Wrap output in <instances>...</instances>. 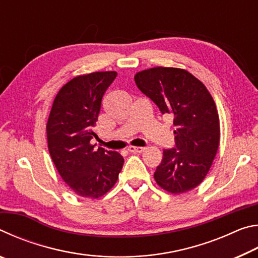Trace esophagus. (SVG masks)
<instances>
[{
    "instance_id": "34e87169",
    "label": "esophagus",
    "mask_w": 258,
    "mask_h": 258,
    "mask_svg": "<svg viewBox=\"0 0 258 258\" xmlns=\"http://www.w3.org/2000/svg\"><path fill=\"white\" fill-rule=\"evenodd\" d=\"M127 150L130 152H133V154H141V152H143L146 150V148L143 147H133V146H130L127 148Z\"/></svg>"
}]
</instances>
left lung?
<instances>
[{"label":"left lung","instance_id":"1","mask_svg":"<svg viewBox=\"0 0 258 258\" xmlns=\"http://www.w3.org/2000/svg\"><path fill=\"white\" fill-rule=\"evenodd\" d=\"M135 84L175 126V148L164 149L155 172L161 189L180 195L198 186L220 146V118L213 97L202 82L181 68L155 67L139 72Z\"/></svg>","mask_w":258,"mask_h":258}]
</instances>
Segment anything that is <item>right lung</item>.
<instances>
[{
    "label": "right lung",
    "mask_w": 258,
    "mask_h": 258,
    "mask_svg": "<svg viewBox=\"0 0 258 258\" xmlns=\"http://www.w3.org/2000/svg\"><path fill=\"white\" fill-rule=\"evenodd\" d=\"M116 72H95L74 77L56 94L46 124L49 152L60 176L77 196L97 199L115 185L124 158L99 147L94 126L102 97Z\"/></svg>",
    "instance_id": "right-lung-1"
}]
</instances>
